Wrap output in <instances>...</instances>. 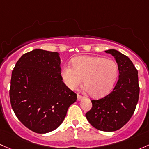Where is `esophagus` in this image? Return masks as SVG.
Returning a JSON list of instances; mask_svg holds the SVG:
<instances>
[{"label": "esophagus", "mask_w": 149, "mask_h": 149, "mask_svg": "<svg viewBox=\"0 0 149 149\" xmlns=\"http://www.w3.org/2000/svg\"><path fill=\"white\" fill-rule=\"evenodd\" d=\"M84 98V97L82 95H77V100H81Z\"/></svg>", "instance_id": "esophagus-1"}]
</instances>
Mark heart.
I'll list each match as a JSON object with an SVG mask.
<instances>
[{"instance_id":"heart-1","label":"heart","mask_w":149,"mask_h":149,"mask_svg":"<svg viewBox=\"0 0 149 149\" xmlns=\"http://www.w3.org/2000/svg\"><path fill=\"white\" fill-rule=\"evenodd\" d=\"M72 67L66 65L61 71L62 80L71 90L82 84L89 94L102 97L111 90L118 72L117 64L101 56H82L72 60Z\"/></svg>"}]
</instances>
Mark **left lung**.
Here are the masks:
<instances>
[{
    "instance_id": "obj_1",
    "label": "left lung",
    "mask_w": 149,
    "mask_h": 149,
    "mask_svg": "<svg viewBox=\"0 0 149 149\" xmlns=\"http://www.w3.org/2000/svg\"><path fill=\"white\" fill-rule=\"evenodd\" d=\"M118 63V80L113 91L99 100H91L93 107L85 114L94 128L102 131H116L128 122L139 101L140 87L138 70L131 59L115 49L105 51Z\"/></svg>"
}]
</instances>
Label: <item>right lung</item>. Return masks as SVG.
Returning a JSON list of instances; mask_svg holds the SVG:
<instances>
[{
  "instance_id": "obj_1",
  "label": "right lung",
  "mask_w": 149,
  "mask_h": 149,
  "mask_svg": "<svg viewBox=\"0 0 149 149\" xmlns=\"http://www.w3.org/2000/svg\"><path fill=\"white\" fill-rule=\"evenodd\" d=\"M9 96L18 120L37 133L57 128L77 99L62 82L59 53L42 49L18 59L12 71Z\"/></svg>"
}]
</instances>
